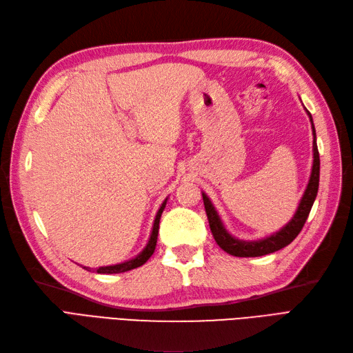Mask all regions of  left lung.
Instances as JSON below:
<instances>
[{
	"mask_svg": "<svg viewBox=\"0 0 353 353\" xmlns=\"http://www.w3.org/2000/svg\"><path fill=\"white\" fill-rule=\"evenodd\" d=\"M306 113L309 116V119H311L312 135H314L312 170H311V176H309L307 187L301 199V203H299L294 216L292 218L290 222H287L280 231L271 234L270 237L253 240V241H245V240L232 237L231 234L227 231V228L223 227V223L218 215L215 206L212 205L210 199L205 193H201L203 203H205V209H206V215L209 219V227L212 231V236L223 252H227L232 256H239V258H256V256L270 254V253H274V252L280 250V249L285 248V245L290 244L297 237V234L302 231L305 222L309 216V212H311L314 201L316 199L318 185H319V153H318V147H316V134H315V126L312 122V116L307 110H306Z\"/></svg>",
	"mask_w": 353,
	"mask_h": 353,
	"instance_id": "obj_1",
	"label": "left lung"
}]
</instances>
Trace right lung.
Segmentation results:
<instances>
[{"instance_id": "obj_1", "label": "right lung", "mask_w": 353, "mask_h": 353, "mask_svg": "<svg viewBox=\"0 0 353 353\" xmlns=\"http://www.w3.org/2000/svg\"><path fill=\"white\" fill-rule=\"evenodd\" d=\"M166 201H168V199H165V201L162 203V206H160V209L156 213L150 239H148V243L145 244V248L143 249V252L138 253L135 258H132L130 261H125L122 263L109 265V266H100V268H97V274H119V272H126V271H131V270L138 268V266L144 265L148 259H150V256L154 253V249H156L157 234H159V222H160V216H162V212H163V209L166 206ZM83 270L91 271V268H88V266H83Z\"/></svg>"}]
</instances>
